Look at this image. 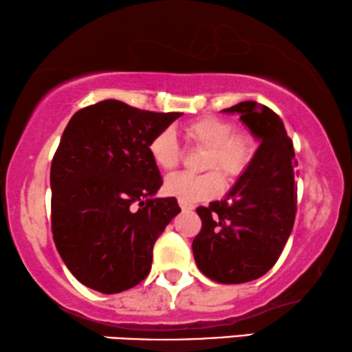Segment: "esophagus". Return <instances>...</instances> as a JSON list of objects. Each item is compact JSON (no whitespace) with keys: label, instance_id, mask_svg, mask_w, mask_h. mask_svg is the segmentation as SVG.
Segmentation results:
<instances>
[{"label":"esophagus","instance_id":"1","mask_svg":"<svg viewBox=\"0 0 352 352\" xmlns=\"http://www.w3.org/2000/svg\"><path fill=\"white\" fill-rule=\"evenodd\" d=\"M179 205H181L182 212H190V210H194V205H187V204H182V202H179Z\"/></svg>","mask_w":352,"mask_h":352}]
</instances>
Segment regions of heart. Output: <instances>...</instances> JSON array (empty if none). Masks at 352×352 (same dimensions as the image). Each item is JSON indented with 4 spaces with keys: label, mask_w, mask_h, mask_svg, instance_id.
<instances>
[{
    "label": "heart",
    "mask_w": 352,
    "mask_h": 352,
    "mask_svg": "<svg viewBox=\"0 0 352 352\" xmlns=\"http://www.w3.org/2000/svg\"><path fill=\"white\" fill-rule=\"evenodd\" d=\"M184 134L187 140L207 150L202 158V170H218L228 179H236L243 175L254 158V135L248 131H236L226 118H197L184 126ZM147 152L153 165L163 171L176 168L181 158L179 144L170 129H163L152 135ZM163 190L182 204L194 205L220 194L223 179L217 171L204 175L179 173L166 177Z\"/></svg>",
    "instance_id": "obj_1"
}]
</instances>
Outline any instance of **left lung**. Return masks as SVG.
<instances>
[{"instance_id":"obj_1","label":"left lung","mask_w":352,"mask_h":352,"mask_svg":"<svg viewBox=\"0 0 352 352\" xmlns=\"http://www.w3.org/2000/svg\"><path fill=\"white\" fill-rule=\"evenodd\" d=\"M223 111L237 113L260 145L226 197L197 208L202 230L192 252L210 280L239 285L265 275L285 249L296 218L298 162L285 124L265 104L241 102Z\"/></svg>"}]
</instances>
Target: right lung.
I'll list each match as a JSON object with an SVG mask.
<instances>
[{"label":"right lung","instance_id":"add662e5","mask_svg":"<svg viewBox=\"0 0 352 352\" xmlns=\"http://www.w3.org/2000/svg\"><path fill=\"white\" fill-rule=\"evenodd\" d=\"M182 113L103 100L67 122L52 162V231L69 272L90 289L116 294L152 268L153 244L181 212L148 157L152 135Z\"/></svg>","mask_w":352,"mask_h":352}]
</instances>
